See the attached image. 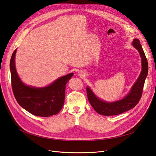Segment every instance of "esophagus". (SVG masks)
<instances>
[{
  "label": "esophagus",
  "instance_id": "obj_1",
  "mask_svg": "<svg viewBox=\"0 0 156 156\" xmlns=\"http://www.w3.org/2000/svg\"><path fill=\"white\" fill-rule=\"evenodd\" d=\"M77 75H78V76H79L80 77H83L84 76V72H83V71L80 70L77 72Z\"/></svg>",
  "mask_w": 156,
  "mask_h": 156
}]
</instances>
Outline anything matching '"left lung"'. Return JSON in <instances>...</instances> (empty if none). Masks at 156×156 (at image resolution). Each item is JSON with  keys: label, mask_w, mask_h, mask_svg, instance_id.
<instances>
[{"label": "left lung", "mask_w": 156, "mask_h": 156, "mask_svg": "<svg viewBox=\"0 0 156 156\" xmlns=\"http://www.w3.org/2000/svg\"><path fill=\"white\" fill-rule=\"evenodd\" d=\"M132 45L139 53L141 58V72L129 92L124 98L119 100L108 102L98 98L88 86L87 87L88 100L94 110L99 114L104 116L119 115L135 107L140 100L148 72V64L139 40L135 38L132 41Z\"/></svg>", "instance_id": "8db88e82"}]
</instances>
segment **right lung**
<instances>
[{
  "label": "right lung",
  "mask_w": 156,
  "mask_h": 156,
  "mask_svg": "<svg viewBox=\"0 0 156 156\" xmlns=\"http://www.w3.org/2000/svg\"><path fill=\"white\" fill-rule=\"evenodd\" d=\"M13 53L10 64L13 92L17 103L24 109L37 116L48 117L58 114L65 100L66 85L73 75L70 73L56 79L44 87H35L23 83L16 68V54Z\"/></svg>",
  "instance_id": "obj_1"
}]
</instances>
